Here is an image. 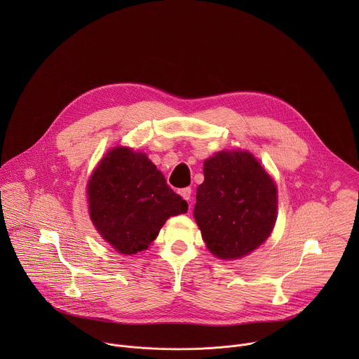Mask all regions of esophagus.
I'll return each mask as SVG.
<instances>
[{"mask_svg":"<svg viewBox=\"0 0 359 359\" xmlns=\"http://www.w3.org/2000/svg\"><path fill=\"white\" fill-rule=\"evenodd\" d=\"M183 198H186L187 201H190V196H191V189L190 187H184V189H180L177 191Z\"/></svg>","mask_w":359,"mask_h":359,"instance_id":"34e87169","label":"esophagus"}]
</instances>
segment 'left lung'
I'll use <instances>...</instances> for the list:
<instances>
[{"label": "left lung", "instance_id": "1", "mask_svg": "<svg viewBox=\"0 0 359 359\" xmlns=\"http://www.w3.org/2000/svg\"><path fill=\"white\" fill-rule=\"evenodd\" d=\"M194 219L216 257L240 259L267 240L277 219V189L248 151H219L204 162Z\"/></svg>", "mask_w": 359, "mask_h": 359}]
</instances>
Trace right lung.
Here are the masks:
<instances>
[{
  "instance_id": "1",
  "label": "right lung",
  "mask_w": 359,
  "mask_h": 359,
  "mask_svg": "<svg viewBox=\"0 0 359 359\" xmlns=\"http://www.w3.org/2000/svg\"><path fill=\"white\" fill-rule=\"evenodd\" d=\"M90 220L116 251L136 254L149 247L170 216L187 203L166 183L144 153L115 147L88 183Z\"/></svg>"
}]
</instances>
